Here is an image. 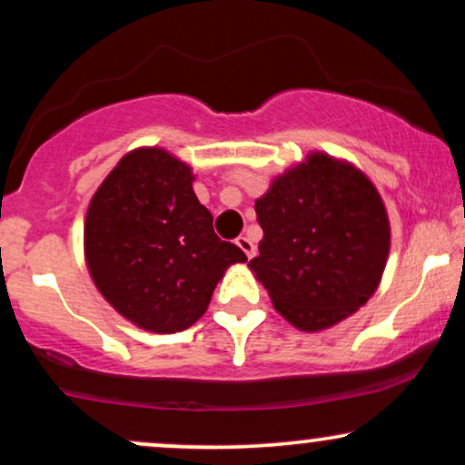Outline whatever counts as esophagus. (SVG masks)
Here are the masks:
<instances>
[{"instance_id":"esophagus-1","label":"esophagus","mask_w":465,"mask_h":465,"mask_svg":"<svg viewBox=\"0 0 465 465\" xmlns=\"http://www.w3.org/2000/svg\"><path fill=\"white\" fill-rule=\"evenodd\" d=\"M236 244H238L240 249L244 251V255H247L249 260H251V257L255 255V242H253V240H251V238H247V236H240V238L236 240Z\"/></svg>"}]
</instances>
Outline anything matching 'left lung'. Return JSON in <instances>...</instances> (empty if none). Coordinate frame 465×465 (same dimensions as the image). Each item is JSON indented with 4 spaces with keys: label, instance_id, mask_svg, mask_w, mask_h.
Instances as JSON below:
<instances>
[{
    "label": "left lung",
    "instance_id": "left-lung-1",
    "mask_svg": "<svg viewBox=\"0 0 465 465\" xmlns=\"http://www.w3.org/2000/svg\"><path fill=\"white\" fill-rule=\"evenodd\" d=\"M255 212L264 238L249 266L294 327H331L377 290L390 223L377 188L351 164L312 153L272 182Z\"/></svg>",
    "mask_w": 465,
    "mask_h": 465
}]
</instances>
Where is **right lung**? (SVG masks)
Segmentation results:
<instances>
[{
    "label": "right lung",
    "mask_w": 465,
    "mask_h": 465,
    "mask_svg": "<svg viewBox=\"0 0 465 465\" xmlns=\"http://www.w3.org/2000/svg\"><path fill=\"white\" fill-rule=\"evenodd\" d=\"M84 249L104 299L153 333L197 322L227 266L247 262L214 233L190 166L162 149L132 151L104 179L88 208Z\"/></svg>",
    "instance_id": "obj_1"
}]
</instances>
